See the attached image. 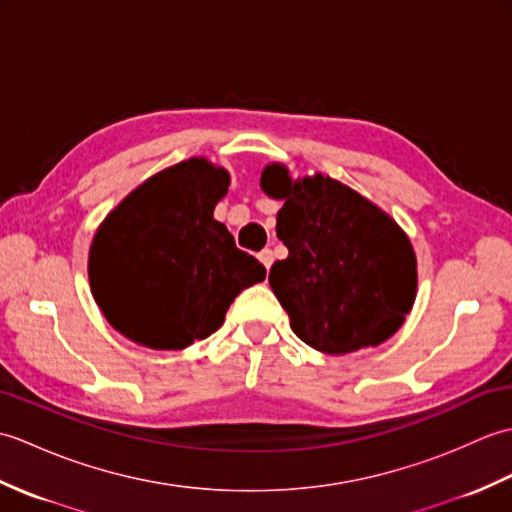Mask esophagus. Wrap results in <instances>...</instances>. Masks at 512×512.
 Instances as JSON below:
<instances>
[{
    "label": "esophagus",
    "instance_id": "34e87169",
    "mask_svg": "<svg viewBox=\"0 0 512 512\" xmlns=\"http://www.w3.org/2000/svg\"><path fill=\"white\" fill-rule=\"evenodd\" d=\"M259 262H262V264L266 266V270H268L270 266H273V250H270V248H264L262 253H259Z\"/></svg>",
    "mask_w": 512,
    "mask_h": 512
}]
</instances>
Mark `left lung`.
Returning <instances> with one entry per match:
<instances>
[{
    "instance_id": "left-lung-1",
    "label": "left lung",
    "mask_w": 512,
    "mask_h": 512,
    "mask_svg": "<svg viewBox=\"0 0 512 512\" xmlns=\"http://www.w3.org/2000/svg\"><path fill=\"white\" fill-rule=\"evenodd\" d=\"M262 189L284 200L277 237L288 257L270 268V288L303 343L325 354L380 345L416 299V255L376 204L317 173L292 182L270 165Z\"/></svg>"
}]
</instances>
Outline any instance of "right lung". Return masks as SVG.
<instances>
[{
	"instance_id": "add662e5",
	"label": "right lung",
	"mask_w": 512,
	"mask_h": 512,
	"mask_svg": "<svg viewBox=\"0 0 512 512\" xmlns=\"http://www.w3.org/2000/svg\"><path fill=\"white\" fill-rule=\"evenodd\" d=\"M228 171L184 160L140 184L105 217L90 248L92 295L112 328L151 350H182L224 323L266 268L235 246L213 209Z\"/></svg>"
}]
</instances>
